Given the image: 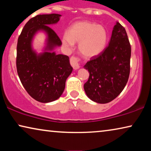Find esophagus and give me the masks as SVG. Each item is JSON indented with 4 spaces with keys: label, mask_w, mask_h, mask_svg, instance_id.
Segmentation results:
<instances>
[{
    "label": "esophagus",
    "mask_w": 151,
    "mask_h": 151,
    "mask_svg": "<svg viewBox=\"0 0 151 151\" xmlns=\"http://www.w3.org/2000/svg\"><path fill=\"white\" fill-rule=\"evenodd\" d=\"M70 63H71V65L75 70H77L80 68L79 63H78V60L77 58L75 56H72L71 58V59H70Z\"/></svg>",
    "instance_id": "34e87169"
}]
</instances>
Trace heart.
<instances>
[{"mask_svg":"<svg viewBox=\"0 0 151 151\" xmlns=\"http://www.w3.org/2000/svg\"><path fill=\"white\" fill-rule=\"evenodd\" d=\"M108 34L101 24L90 21H78L70 27L63 36V42L68 48L78 43V49L85 58H93L100 54L106 47Z\"/></svg>","mask_w":151,"mask_h":151,"instance_id":"b5f03b06","label":"heart"}]
</instances>
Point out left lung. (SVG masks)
Segmentation results:
<instances>
[{
    "instance_id": "left-lung-1",
    "label": "left lung",
    "mask_w": 151,
    "mask_h": 151,
    "mask_svg": "<svg viewBox=\"0 0 151 151\" xmlns=\"http://www.w3.org/2000/svg\"><path fill=\"white\" fill-rule=\"evenodd\" d=\"M131 55V47L127 32L117 22L109 45L84 66L89 72L84 89L91 100L106 104L120 94L129 80Z\"/></svg>"
}]
</instances>
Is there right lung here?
I'll list each match as a JSON object with an SVG mask.
<instances>
[{"instance_id": "right-lung-1", "label": "right lung", "mask_w": 151, "mask_h": 151, "mask_svg": "<svg viewBox=\"0 0 151 151\" xmlns=\"http://www.w3.org/2000/svg\"><path fill=\"white\" fill-rule=\"evenodd\" d=\"M58 14L37 15L25 24L18 37L16 68L20 82L29 96L40 102L58 99L65 90V82L73 71L69 58L53 51L62 42L49 25L57 23ZM42 30L47 38L44 51L38 55L32 48L36 33Z\"/></svg>"}]
</instances>
